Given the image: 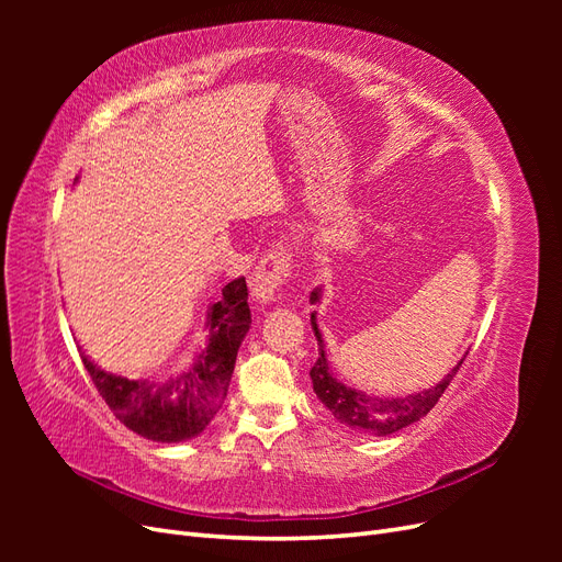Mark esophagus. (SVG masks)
<instances>
[{
    "mask_svg": "<svg viewBox=\"0 0 562 562\" xmlns=\"http://www.w3.org/2000/svg\"><path fill=\"white\" fill-rule=\"evenodd\" d=\"M291 262L293 255L285 244H277L274 248H269L250 277L252 297L265 304L274 300L279 288L288 281V277H291Z\"/></svg>",
    "mask_w": 562,
    "mask_h": 562,
    "instance_id": "esophagus-1",
    "label": "esophagus"
}]
</instances>
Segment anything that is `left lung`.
<instances>
[{"label": "left lung", "mask_w": 562, "mask_h": 562, "mask_svg": "<svg viewBox=\"0 0 562 562\" xmlns=\"http://www.w3.org/2000/svg\"><path fill=\"white\" fill-rule=\"evenodd\" d=\"M318 300V291L312 293V302ZM312 328L318 339V359L314 368L310 370L312 384L318 401L328 407L335 419H339L345 427L368 434V436H389L394 434L407 424H413L427 415L431 407L438 403V398L443 396V391L457 375L459 366L464 363V359L452 368L450 375H446L436 386L419 391V394L411 396H401V398H380V396H368L363 391H356L342 382H337L333 378V372L328 368L326 359V349H323V337L316 326V316L312 314Z\"/></svg>", "instance_id": "1"}]
</instances>
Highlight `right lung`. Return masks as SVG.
Returning <instances> with one entry per match:
<instances>
[{
	"instance_id": "obj_1",
	"label": "right lung",
	"mask_w": 562,
	"mask_h": 562,
	"mask_svg": "<svg viewBox=\"0 0 562 562\" xmlns=\"http://www.w3.org/2000/svg\"><path fill=\"white\" fill-rule=\"evenodd\" d=\"M209 345L194 366L168 380H126L100 370L81 353L83 368L114 417L157 443H180L209 427L227 396L236 353L250 328L248 285L239 277L223 288V300L209 312Z\"/></svg>"
}]
</instances>
